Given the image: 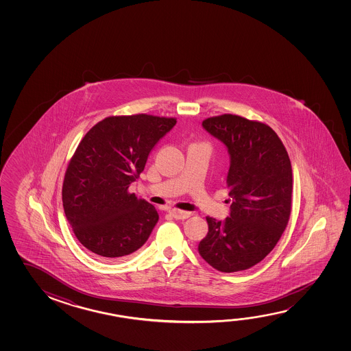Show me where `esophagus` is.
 Here are the masks:
<instances>
[{"label": "esophagus", "mask_w": 351, "mask_h": 351, "mask_svg": "<svg viewBox=\"0 0 351 351\" xmlns=\"http://www.w3.org/2000/svg\"><path fill=\"white\" fill-rule=\"evenodd\" d=\"M170 213L173 214L175 219H180V220H184V219L190 218L191 213L184 212V210H180V209H171Z\"/></svg>", "instance_id": "34e87169"}]
</instances>
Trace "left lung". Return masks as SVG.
Instances as JSON below:
<instances>
[{
	"instance_id": "1",
	"label": "left lung",
	"mask_w": 351,
	"mask_h": 351,
	"mask_svg": "<svg viewBox=\"0 0 351 351\" xmlns=\"http://www.w3.org/2000/svg\"><path fill=\"white\" fill-rule=\"evenodd\" d=\"M202 126L224 143L230 156L226 184L230 215L207 217L202 258L232 273L259 263L276 247L291 212L293 170L287 149L269 126L241 116L209 117Z\"/></svg>"
}]
</instances>
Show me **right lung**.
Returning a JSON list of instances; mask_svg holds the SVG:
<instances>
[{"label":"right lung","mask_w":351,"mask_h":351,"mask_svg":"<svg viewBox=\"0 0 351 351\" xmlns=\"http://www.w3.org/2000/svg\"><path fill=\"white\" fill-rule=\"evenodd\" d=\"M176 125L158 116H110L82 139L64 173V214L82 245L103 261L136 252L159 214L128 193L156 143Z\"/></svg>","instance_id":"1"}]
</instances>
